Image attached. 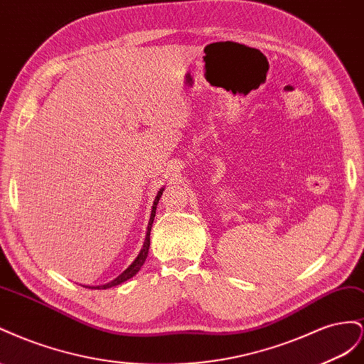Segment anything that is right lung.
Listing matches in <instances>:
<instances>
[{
    "label": "right lung",
    "instance_id": "add662e5",
    "mask_svg": "<svg viewBox=\"0 0 364 364\" xmlns=\"http://www.w3.org/2000/svg\"><path fill=\"white\" fill-rule=\"evenodd\" d=\"M163 191H164V188H161V189L157 192V196H155L154 204H152V209H151L149 223H148V227H146V236H144V241H143V245H141V248H140V252H139L137 257L134 259V261L131 262V265H129L127 269H124V272H123L122 274H119L116 279L111 280V282H108V284H103V285H96V287H85V285H82V287H85V288H91V289H107V288H111V287H117V285H120V284H123V282H127L128 279L134 277V276H136V274L140 272V268L143 267L144 261H146V257H148V252H149V244H151V240H149L151 228H152V223H154V218H155V210H157V204H159V201H160V198H161Z\"/></svg>",
    "mask_w": 364,
    "mask_h": 364
}]
</instances>
